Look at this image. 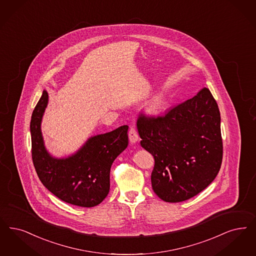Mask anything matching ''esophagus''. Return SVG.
Here are the masks:
<instances>
[{"mask_svg":"<svg viewBox=\"0 0 256 256\" xmlns=\"http://www.w3.org/2000/svg\"><path fill=\"white\" fill-rule=\"evenodd\" d=\"M128 138H130V143H136L139 139V134L137 132V130L133 124L130 126V128L128 130Z\"/></svg>","mask_w":256,"mask_h":256,"instance_id":"34e87169","label":"esophagus"}]
</instances>
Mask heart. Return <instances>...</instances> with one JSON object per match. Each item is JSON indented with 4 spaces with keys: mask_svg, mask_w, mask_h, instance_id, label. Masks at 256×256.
<instances>
[{
    "mask_svg": "<svg viewBox=\"0 0 256 256\" xmlns=\"http://www.w3.org/2000/svg\"><path fill=\"white\" fill-rule=\"evenodd\" d=\"M162 106H163V101L160 100V99L154 101V102H152V108L154 110H159Z\"/></svg>",
    "mask_w": 256,
    "mask_h": 256,
    "instance_id": "1",
    "label": "heart"
}]
</instances>
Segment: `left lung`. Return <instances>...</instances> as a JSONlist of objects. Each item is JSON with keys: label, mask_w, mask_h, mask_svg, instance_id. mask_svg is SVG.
I'll use <instances>...</instances> for the list:
<instances>
[{"label": "left lung", "mask_w": 256, "mask_h": 256, "mask_svg": "<svg viewBox=\"0 0 256 256\" xmlns=\"http://www.w3.org/2000/svg\"><path fill=\"white\" fill-rule=\"evenodd\" d=\"M220 112L203 88L194 98L154 116L137 119L141 146L154 158L152 186L170 203L186 201L214 180L223 159Z\"/></svg>", "instance_id": "left-lung-1"}]
</instances>
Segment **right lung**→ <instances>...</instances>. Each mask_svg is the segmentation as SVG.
I'll return each mask as SVG.
<instances>
[{
    "label": "right lung",
    "instance_id": "obj_1",
    "mask_svg": "<svg viewBox=\"0 0 256 256\" xmlns=\"http://www.w3.org/2000/svg\"><path fill=\"white\" fill-rule=\"evenodd\" d=\"M48 100L44 90L31 116V154L38 177L50 192L68 204L97 206L108 194L110 168L128 146V126L92 137L77 154L56 159L46 150L42 136V116Z\"/></svg>",
    "mask_w": 256,
    "mask_h": 256
}]
</instances>
